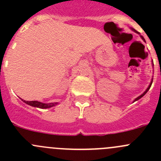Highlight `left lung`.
I'll return each mask as SVG.
<instances>
[{
  "mask_svg": "<svg viewBox=\"0 0 161 161\" xmlns=\"http://www.w3.org/2000/svg\"><path fill=\"white\" fill-rule=\"evenodd\" d=\"M131 30H132L133 31H134V32H136V33L139 34V32H137V31H136V30H134V29H132V28H131ZM141 36V38H142V40H144V41H145V39H144V38H143V36ZM152 82H153V80H152V81H151V82H150V86H148V88H147V90H146V91H145V92H143V93H142V95H140V96H139V97H137V98H136V99H135V100H134V101H133V102L136 101V100H139V99H140V98H142V97H143V96H144V95H145V94H146V93H147V92H148V90H150V88L151 85H152Z\"/></svg>",
  "mask_w": 161,
  "mask_h": 161,
  "instance_id": "left-lung-1",
  "label": "left lung"
}]
</instances>
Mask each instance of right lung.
Masks as SVG:
<instances>
[{
  "instance_id": "1",
  "label": "right lung",
  "mask_w": 161,
  "mask_h": 161,
  "mask_svg": "<svg viewBox=\"0 0 161 161\" xmlns=\"http://www.w3.org/2000/svg\"><path fill=\"white\" fill-rule=\"evenodd\" d=\"M22 101L24 103H25L26 104L30 105L32 107H35V108H41V109H46V108H50L51 107L55 106V105L58 104V103H41V102H39L35 100V101H27V100H22Z\"/></svg>"
}]
</instances>
